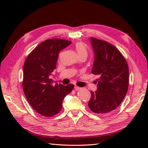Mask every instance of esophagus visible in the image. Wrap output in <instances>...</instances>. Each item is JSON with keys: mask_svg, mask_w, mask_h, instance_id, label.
<instances>
[{"mask_svg": "<svg viewBox=\"0 0 148 148\" xmlns=\"http://www.w3.org/2000/svg\"><path fill=\"white\" fill-rule=\"evenodd\" d=\"M74 89H75V90H76V91H77V90L81 89V87H79L77 86H74Z\"/></svg>", "mask_w": 148, "mask_h": 148, "instance_id": "obj_1", "label": "esophagus"}]
</instances>
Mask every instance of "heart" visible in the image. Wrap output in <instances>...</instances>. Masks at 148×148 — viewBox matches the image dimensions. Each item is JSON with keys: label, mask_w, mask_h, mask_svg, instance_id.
<instances>
[{"label": "heart", "mask_w": 148, "mask_h": 148, "mask_svg": "<svg viewBox=\"0 0 148 148\" xmlns=\"http://www.w3.org/2000/svg\"><path fill=\"white\" fill-rule=\"evenodd\" d=\"M75 49H76L79 57L82 56H87V49L83 42H77L75 45Z\"/></svg>", "instance_id": "heart-1"}]
</instances>
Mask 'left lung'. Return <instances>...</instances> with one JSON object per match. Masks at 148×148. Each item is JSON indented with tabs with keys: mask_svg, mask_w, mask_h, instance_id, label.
Instances as JSON below:
<instances>
[{
	"mask_svg": "<svg viewBox=\"0 0 148 148\" xmlns=\"http://www.w3.org/2000/svg\"><path fill=\"white\" fill-rule=\"evenodd\" d=\"M90 40L95 55L91 72L100 77L88 106L94 113L107 115L119 106L128 91V64L113 45L92 37Z\"/></svg>",
	"mask_w": 148,
	"mask_h": 148,
	"instance_id": "left-lung-1",
	"label": "left lung"
}]
</instances>
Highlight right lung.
<instances>
[{"mask_svg": "<svg viewBox=\"0 0 148 148\" xmlns=\"http://www.w3.org/2000/svg\"><path fill=\"white\" fill-rule=\"evenodd\" d=\"M71 43L61 38L46 40L35 47L25 61L22 84L25 95L31 106L45 117L58 114L64 98L74 88L73 84H54L49 78L56 69L60 51Z\"/></svg>", "mask_w": 148, "mask_h": 148, "instance_id": "add662e5", "label": "right lung"}]
</instances>
